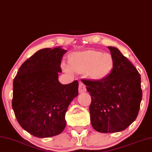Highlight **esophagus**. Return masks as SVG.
I'll return each instance as SVG.
<instances>
[{
  "instance_id": "34e87169",
  "label": "esophagus",
  "mask_w": 152,
  "mask_h": 152,
  "mask_svg": "<svg viewBox=\"0 0 152 152\" xmlns=\"http://www.w3.org/2000/svg\"><path fill=\"white\" fill-rule=\"evenodd\" d=\"M78 91L80 93H83L86 92V86L84 85L83 83H79V88H78Z\"/></svg>"
}]
</instances>
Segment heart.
Masks as SVG:
<instances>
[{
  "instance_id": "heart-1",
  "label": "heart",
  "mask_w": 152,
  "mask_h": 152,
  "mask_svg": "<svg viewBox=\"0 0 152 152\" xmlns=\"http://www.w3.org/2000/svg\"><path fill=\"white\" fill-rule=\"evenodd\" d=\"M68 66H64L67 72L85 73L89 78L101 80L109 75L114 67V59L108 53L87 50L74 53L69 59Z\"/></svg>"
}]
</instances>
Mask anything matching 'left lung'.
<instances>
[{
    "label": "left lung",
    "instance_id": "1",
    "mask_svg": "<svg viewBox=\"0 0 152 152\" xmlns=\"http://www.w3.org/2000/svg\"><path fill=\"white\" fill-rule=\"evenodd\" d=\"M114 67L101 80H83L91 97V122L99 132L126 129L137 118L142 99L141 76L118 49L107 47Z\"/></svg>",
    "mask_w": 152,
    "mask_h": 152
}]
</instances>
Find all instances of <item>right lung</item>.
<instances>
[{
    "label": "right lung",
    "instance_id": "right-lung-1",
    "mask_svg": "<svg viewBox=\"0 0 152 152\" xmlns=\"http://www.w3.org/2000/svg\"><path fill=\"white\" fill-rule=\"evenodd\" d=\"M67 52L61 47L38 50L21 65L13 80L12 107L22 128L39 138L61 133L67 107L78 95V82L58 80Z\"/></svg>",
    "mask_w": 152,
    "mask_h": 152
}]
</instances>
